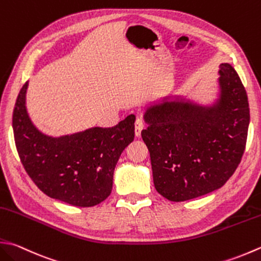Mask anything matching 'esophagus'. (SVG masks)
<instances>
[{
  "mask_svg": "<svg viewBox=\"0 0 261 261\" xmlns=\"http://www.w3.org/2000/svg\"><path fill=\"white\" fill-rule=\"evenodd\" d=\"M145 129V123L141 119H137L136 123H135V131H136V136L140 137L141 136V131Z\"/></svg>",
  "mask_w": 261,
  "mask_h": 261,
  "instance_id": "1",
  "label": "esophagus"
}]
</instances>
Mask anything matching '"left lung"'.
I'll return each mask as SVG.
<instances>
[{"label": "left lung", "instance_id": "obj_1", "mask_svg": "<svg viewBox=\"0 0 261 261\" xmlns=\"http://www.w3.org/2000/svg\"><path fill=\"white\" fill-rule=\"evenodd\" d=\"M219 69L217 105L163 101L145 113L148 126L141 137L150 154L154 185L171 201L217 190L242 160L250 122L248 95L231 64Z\"/></svg>", "mask_w": 261, "mask_h": 261}]
</instances>
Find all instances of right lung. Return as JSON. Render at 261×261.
Returning a JSON list of instances; mask_svg holds the SVG:
<instances>
[{
	"label": "right lung",
	"instance_id": "right-lung-1",
	"mask_svg": "<svg viewBox=\"0 0 261 261\" xmlns=\"http://www.w3.org/2000/svg\"><path fill=\"white\" fill-rule=\"evenodd\" d=\"M25 83L15 101V147L30 178L45 195L76 207H93L111 195L113 173L125 147L135 139L131 114L112 127H93L52 138L32 123L25 110Z\"/></svg>",
	"mask_w": 261,
	"mask_h": 261
}]
</instances>
